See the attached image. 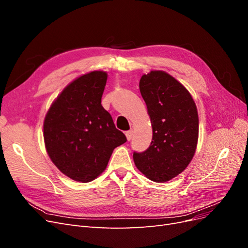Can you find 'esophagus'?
Returning a JSON list of instances; mask_svg holds the SVG:
<instances>
[{"instance_id": "1", "label": "esophagus", "mask_w": 248, "mask_h": 248, "mask_svg": "<svg viewBox=\"0 0 248 248\" xmlns=\"http://www.w3.org/2000/svg\"><path fill=\"white\" fill-rule=\"evenodd\" d=\"M126 138H127V140H130L131 139H132V137H133V130L132 129H130V130H128V131H126Z\"/></svg>"}]
</instances>
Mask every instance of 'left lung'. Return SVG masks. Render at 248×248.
<instances>
[{"mask_svg":"<svg viewBox=\"0 0 248 248\" xmlns=\"http://www.w3.org/2000/svg\"><path fill=\"white\" fill-rule=\"evenodd\" d=\"M153 129L146 151L133 153L139 170L154 182H167L190 163L199 138V116L190 93L161 70L144 74L140 80Z\"/></svg>","mask_w":248,"mask_h":248,"instance_id":"1","label":"left lung"}]
</instances>
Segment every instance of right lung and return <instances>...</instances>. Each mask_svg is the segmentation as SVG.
I'll return each instance as SVG.
<instances>
[{
    "instance_id": "right-lung-1",
    "label": "right lung",
    "mask_w": 248,
    "mask_h": 248,
    "mask_svg": "<svg viewBox=\"0 0 248 248\" xmlns=\"http://www.w3.org/2000/svg\"><path fill=\"white\" fill-rule=\"evenodd\" d=\"M104 71L84 74L67 86L44 119L43 137L55 166L74 181L90 182L106 170L114 149L127 140L101 106Z\"/></svg>"
}]
</instances>
